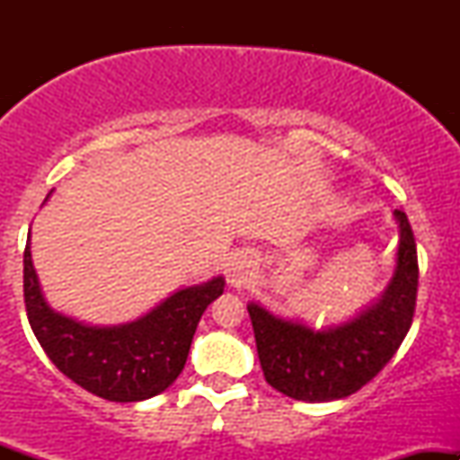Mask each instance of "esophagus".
I'll return each instance as SVG.
<instances>
[{
	"label": "esophagus",
	"mask_w": 460,
	"mask_h": 460,
	"mask_svg": "<svg viewBox=\"0 0 460 460\" xmlns=\"http://www.w3.org/2000/svg\"><path fill=\"white\" fill-rule=\"evenodd\" d=\"M226 277H229V283L234 288H242L251 281L252 274V257H248L246 252H237V255L231 257V261L226 263Z\"/></svg>",
	"instance_id": "34e87169"
}]
</instances>
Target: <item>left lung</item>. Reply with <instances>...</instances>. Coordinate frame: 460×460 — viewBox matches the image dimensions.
I'll return each mask as SVG.
<instances>
[{"label":"left lung","instance_id":"obj_1","mask_svg":"<svg viewBox=\"0 0 460 460\" xmlns=\"http://www.w3.org/2000/svg\"><path fill=\"white\" fill-rule=\"evenodd\" d=\"M400 242L395 270L381 298L341 324L315 329L248 303L266 383L303 402H329L358 392L395 355L411 329L417 298V248L402 209L394 212Z\"/></svg>","mask_w":460,"mask_h":460}]
</instances>
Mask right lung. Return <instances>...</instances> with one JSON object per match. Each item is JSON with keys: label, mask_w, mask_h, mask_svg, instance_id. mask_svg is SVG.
Masks as SVG:
<instances>
[{"label": "right lung", "mask_w": 460, "mask_h": 460, "mask_svg": "<svg viewBox=\"0 0 460 460\" xmlns=\"http://www.w3.org/2000/svg\"><path fill=\"white\" fill-rule=\"evenodd\" d=\"M223 292L225 279L214 277L179 289L138 320L93 326L47 305L30 237L23 252L25 311L36 340L65 376L110 402H140L171 387L186 366L200 315Z\"/></svg>", "instance_id": "add662e5"}]
</instances>
